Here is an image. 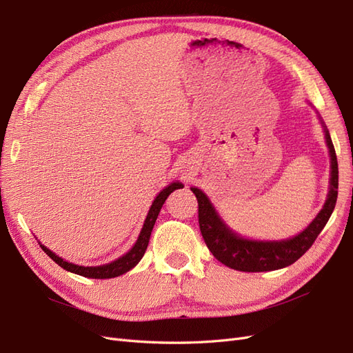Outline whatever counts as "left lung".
Wrapping results in <instances>:
<instances>
[{
  "instance_id": "8db88e82",
  "label": "left lung",
  "mask_w": 353,
  "mask_h": 353,
  "mask_svg": "<svg viewBox=\"0 0 353 353\" xmlns=\"http://www.w3.org/2000/svg\"><path fill=\"white\" fill-rule=\"evenodd\" d=\"M320 121L325 132V142L330 151V160H332L330 190L323 210L318 212L312 223L299 234L290 239H284V241L270 242L251 241V239L241 237L233 230H230L219 217L217 211L212 207V203L205 193L198 188H190L198 199V219L203 241H205L212 255L221 264L233 270L246 272L272 271L293 264L294 261H298L312 246L316 236L321 233L336 207L339 188V167L336 151L321 117Z\"/></svg>"
}]
</instances>
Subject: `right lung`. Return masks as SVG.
Here are the masks:
<instances>
[{
	"mask_svg": "<svg viewBox=\"0 0 353 353\" xmlns=\"http://www.w3.org/2000/svg\"><path fill=\"white\" fill-rule=\"evenodd\" d=\"M180 188H183V185L179 183V181H174V183L168 185L167 188H164L160 193H158L157 198L152 202L150 211H148V215H146V219H145L142 230L139 233L138 241H136V243L133 245V248L130 249L129 252H126L123 256H120L119 259L112 261V263H108V264H104V265H98V267L76 265V264L69 263V261L63 259L61 256L55 255L52 251H50V249L47 246H43L42 243H39V246L42 248V251L45 254H47L52 261H55V263L59 264L61 268H64L65 271L74 272V274L83 276V277H88V279H112V277H119V276L124 274V272H128L129 270H132L142 259V256H143V254L146 251V248H148V243H150L151 232L154 229V224L157 221L158 214H160V210L163 207V203L165 202V199H167V196L170 195V193H172L176 189H180Z\"/></svg>",
	"mask_w": 353,
	"mask_h": 353,
	"instance_id": "obj_1",
	"label": "right lung"
}]
</instances>
